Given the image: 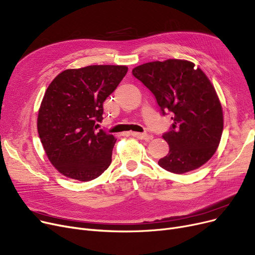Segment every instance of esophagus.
<instances>
[{"instance_id":"esophagus-1","label":"esophagus","mask_w":255,"mask_h":255,"mask_svg":"<svg viewBox=\"0 0 255 255\" xmlns=\"http://www.w3.org/2000/svg\"><path fill=\"white\" fill-rule=\"evenodd\" d=\"M130 135L132 137L135 138H138V139H143L145 141H150L152 140V136L150 135H147V134H144V132H137V131H131Z\"/></svg>"}]
</instances>
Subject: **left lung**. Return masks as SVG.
<instances>
[{
  "instance_id": "obj_1",
  "label": "left lung",
  "mask_w": 255,
  "mask_h": 255,
  "mask_svg": "<svg viewBox=\"0 0 255 255\" xmlns=\"http://www.w3.org/2000/svg\"><path fill=\"white\" fill-rule=\"evenodd\" d=\"M131 72L152 92L162 114L172 115L170 130L163 135L169 152L159 165L183 174L207 163L219 146L223 112L204 72L193 62L179 59L148 62Z\"/></svg>"
}]
</instances>
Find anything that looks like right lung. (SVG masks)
Listing matches in <instances>:
<instances>
[{
  "instance_id": "obj_1",
  "label": "right lung",
  "mask_w": 255,
  "mask_h": 255,
  "mask_svg": "<svg viewBox=\"0 0 255 255\" xmlns=\"http://www.w3.org/2000/svg\"><path fill=\"white\" fill-rule=\"evenodd\" d=\"M127 72L125 65H90L66 69L48 85L37 129L48 160L64 176L89 181L110 166L116 139L96 128L104 102Z\"/></svg>"
}]
</instances>
